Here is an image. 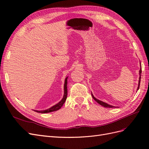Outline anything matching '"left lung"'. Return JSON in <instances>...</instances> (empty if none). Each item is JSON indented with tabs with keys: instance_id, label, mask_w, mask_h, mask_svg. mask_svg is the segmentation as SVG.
<instances>
[{
	"instance_id": "1",
	"label": "left lung",
	"mask_w": 149,
	"mask_h": 149,
	"mask_svg": "<svg viewBox=\"0 0 149 149\" xmlns=\"http://www.w3.org/2000/svg\"><path fill=\"white\" fill-rule=\"evenodd\" d=\"M141 73H142V69L141 68L140 70H139V75H140V77H139V86H138L137 90H139V86H140L141 79ZM92 97H93V98L96 101V102H97L98 103H99L100 105H102V106H103V107H105V108H114V107H113V106H111V105H109V104H107V103H104V102H102V101H100V100H97V98H95V97H93V95H92Z\"/></svg>"
}]
</instances>
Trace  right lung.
Returning <instances> with one entry per match:
<instances>
[{
  "mask_svg": "<svg viewBox=\"0 0 149 149\" xmlns=\"http://www.w3.org/2000/svg\"><path fill=\"white\" fill-rule=\"evenodd\" d=\"M68 78L66 77L65 79V83H64V97L61 100L60 102H59L57 104H56L54 106L52 107L51 108L47 109L46 110H42V111H38V110H34L37 113H51L52 111H56L57 110L59 109L62 107V105L64 104L65 103L66 98H67V96H68Z\"/></svg>",
  "mask_w": 149,
  "mask_h": 149,
  "instance_id": "1",
  "label": "right lung"
}]
</instances>
